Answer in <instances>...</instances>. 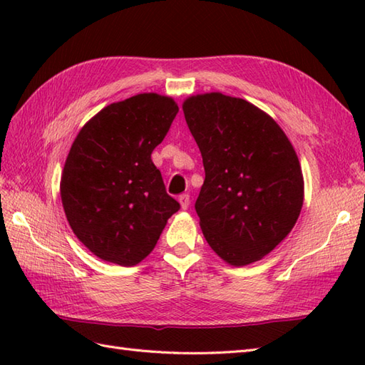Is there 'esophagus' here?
<instances>
[{
  "label": "esophagus",
  "mask_w": 365,
  "mask_h": 365,
  "mask_svg": "<svg viewBox=\"0 0 365 365\" xmlns=\"http://www.w3.org/2000/svg\"><path fill=\"white\" fill-rule=\"evenodd\" d=\"M178 202H180L183 210H187V208L190 207V195H180V196H178Z\"/></svg>",
  "instance_id": "34e87169"
}]
</instances>
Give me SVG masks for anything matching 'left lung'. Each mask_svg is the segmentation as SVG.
<instances>
[{
  "mask_svg": "<svg viewBox=\"0 0 365 365\" xmlns=\"http://www.w3.org/2000/svg\"><path fill=\"white\" fill-rule=\"evenodd\" d=\"M205 180L196 200L212 250L234 267L265 257L297 222L304 180L282 128L257 106L221 92L185 100Z\"/></svg>",
  "mask_w": 365,
  "mask_h": 365,
  "instance_id": "left-lung-1",
  "label": "left lung"
}]
</instances>
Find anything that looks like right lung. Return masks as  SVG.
I'll return each instance as SVG.
<instances>
[{"instance_id":"add662e5","label":"right lung","mask_w":365,"mask_h":365,"mask_svg":"<svg viewBox=\"0 0 365 365\" xmlns=\"http://www.w3.org/2000/svg\"><path fill=\"white\" fill-rule=\"evenodd\" d=\"M177 113L170 97L138 94L103 108L75 138L61 199L73 234L102 260L136 265L180 208L150 158Z\"/></svg>"}]
</instances>
